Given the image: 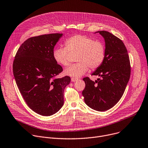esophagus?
Masks as SVG:
<instances>
[{
    "mask_svg": "<svg viewBox=\"0 0 148 148\" xmlns=\"http://www.w3.org/2000/svg\"><path fill=\"white\" fill-rule=\"evenodd\" d=\"M71 80L72 82H76L77 80H78V79L76 78V77H72Z\"/></svg>",
    "mask_w": 148,
    "mask_h": 148,
    "instance_id": "obj_1",
    "label": "esophagus"
}]
</instances>
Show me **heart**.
<instances>
[{"label": "heart", "instance_id": "b5f03b06", "mask_svg": "<svg viewBox=\"0 0 148 148\" xmlns=\"http://www.w3.org/2000/svg\"><path fill=\"white\" fill-rule=\"evenodd\" d=\"M65 47H59L53 52L54 60L58 64L67 66L69 63V52H79L76 58V61L79 62L70 65L65 70V73L68 76L80 77L88 71V68L95 70L99 68L104 61V45L87 36H73L65 40Z\"/></svg>", "mask_w": 148, "mask_h": 148}]
</instances>
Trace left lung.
<instances>
[{
	"instance_id": "obj_1",
	"label": "left lung",
	"mask_w": 148,
	"mask_h": 148,
	"mask_svg": "<svg viewBox=\"0 0 148 148\" xmlns=\"http://www.w3.org/2000/svg\"><path fill=\"white\" fill-rule=\"evenodd\" d=\"M105 41V57L92 75L101 77L92 81L83 79L86 86L82 92L85 103L91 108L104 111L114 107L123 96L131 75L127 49L123 42L106 31H99Z\"/></svg>"
}]
</instances>
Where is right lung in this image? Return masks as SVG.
I'll use <instances>...</instances> for the list:
<instances>
[{"label": "right lung", "instance_id": "add662e5", "mask_svg": "<svg viewBox=\"0 0 148 148\" xmlns=\"http://www.w3.org/2000/svg\"><path fill=\"white\" fill-rule=\"evenodd\" d=\"M63 34L31 37L18 48L13 64L14 77L24 101L36 113L49 116L64 105V91L71 82L53 56V48Z\"/></svg>", "mask_w": 148, "mask_h": 148}]
</instances>
